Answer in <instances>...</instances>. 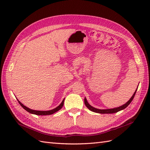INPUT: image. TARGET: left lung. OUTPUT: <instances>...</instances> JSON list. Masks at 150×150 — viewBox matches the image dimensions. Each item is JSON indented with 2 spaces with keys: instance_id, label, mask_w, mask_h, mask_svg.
<instances>
[{
  "instance_id": "8db88e82",
  "label": "left lung",
  "mask_w": 150,
  "mask_h": 150,
  "mask_svg": "<svg viewBox=\"0 0 150 150\" xmlns=\"http://www.w3.org/2000/svg\"><path fill=\"white\" fill-rule=\"evenodd\" d=\"M138 88V87H137ZM137 88L136 89V90L135 91L134 93L132 95V97H131V98L126 103H125L124 104L122 105L121 106L119 107H117V108H112V109H105V110H100V109H97V108H95L94 107H93L92 106L88 103V102L86 98V97L84 98V104L86 105V106L89 110H91V111H93V112L95 113H102V114H105V113H117L118 111L122 110L124 109H125V108L128 106V105L131 103V102L133 100V98H134L135 93H136V91L137 90Z\"/></svg>"
}]
</instances>
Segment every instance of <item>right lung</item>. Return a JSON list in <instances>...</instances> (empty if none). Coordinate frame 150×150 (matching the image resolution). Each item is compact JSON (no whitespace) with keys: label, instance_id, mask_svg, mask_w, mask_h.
<instances>
[{"label":"right lung","instance_id":"add662e5","mask_svg":"<svg viewBox=\"0 0 150 150\" xmlns=\"http://www.w3.org/2000/svg\"><path fill=\"white\" fill-rule=\"evenodd\" d=\"M64 99L65 98H64L63 100L62 101V103L60 104L59 106H57V108H54L53 110H48V111H38V110H31L29 108L26 107V106H24V104H22L20 101H19L18 99V103L20 104L21 106L24 108L25 110H26L28 112H29L31 114H35V115H52L54 113L57 112V111H58L59 110H60L61 108H62L63 105H64Z\"/></svg>","mask_w":150,"mask_h":150}]
</instances>
